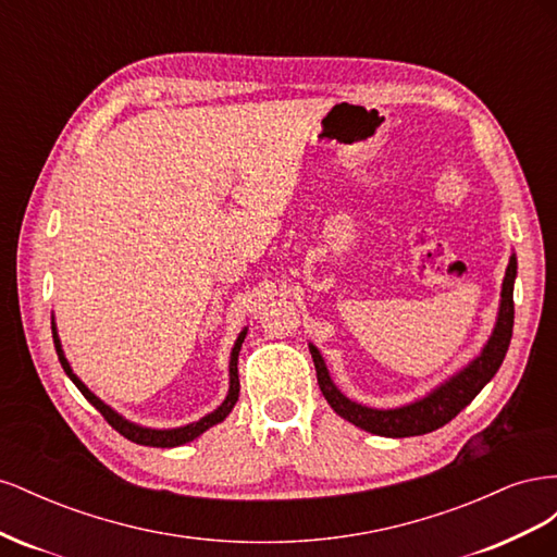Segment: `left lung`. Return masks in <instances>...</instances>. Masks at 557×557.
I'll list each match as a JSON object with an SVG mask.
<instances>
[{
	"mask_svg": "<svg viewBox=\"0 0 557 557\" xmlns=\"http://www.w3.org/2000/svg\"><path fill=\"white\" fill-rule=\"evenodd\" d=\"M516 274H518V260H516V252H511L507 274H504V281H502L495 327L491 336H487V342L483 344L481 352L474 360H469L462 369H458V372L444 379L440 385H434L432 391L425 393L423 397L399 404V407H391V409L367 407V404L350 399L339 391V385H336L334 379L330 376L325 358L320 356V350L313 344H309L320 393L325 395L330 407L344 420H348V423L379 436L401 440V436H418V434H428L432 430L444 428L448 420L458 416L467 404L474 399L487 383H491V379L497 374L499 364L504 362V356H507L509 344H511V332H513Z\"/></svg>",
	"mask_w": 557,
	"mask_h": 557,
	"instance_id": "obj_1",
	"label": "left lung"
}]
</instances>
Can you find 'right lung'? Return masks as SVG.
<instances>
[{
    "label": "right lung",
    "mask_w": 557,
    "mask_h": 557,
    "mask_svg": "<svg viewBox=\"0 0 557 557\" xmlns=\"http://www.w3.org/2000/svg\"><path fill=\"white\" fill-rule=\"evenodd\" d=\"M50 325H53V344H55V350H58V360L64 369V374L72 379V383L78 387V391L83 393V397H86L92 407L102 413L107 418V423L115 430L121 432L125 440L134 442V444H141V446H153V448H176V446H183L188 444L193 440H197L199 434H205L209 428L223 423V420L232 413L234 404H237L239 399V369H237V362H239V350H242V344L246 339L248 334V327H244L237 336V342H234L232 350H230V387H227V395L225 399L221 401V407H215L211 413L201 416L199 420H193V423L188 425H181V428H146V425H139L134 423V420H127L123 413H117L113 407H109L107 401L99 399L90 387L83 383L76 374L74 369L70 364V360H66L64 350H62V342H60V334H58V325H55V315L50 318Z\"/></svg>",
    "instance_id": "obj_1"
}]
</instances>
